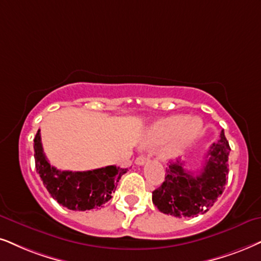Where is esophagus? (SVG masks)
<instances>
[{
	"mask_svg": "<svg viewBox=\"0 0 261 261\" xmlns=\"http://www.w3.org/2000/svg\"><path fill=\"white\" fill-rule=\"evenodd\" d=\"M148 161V156H144V155H140V156L136 158V160H135V163L138 166H142V165H144Z\"/></svg>",
	"mask_w": 261,
	"mask_h": 261,
	"instance_id": "1",
	"label": "esophagus"
}]
</instances>
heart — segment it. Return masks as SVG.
<instances>
[{
  "label": "heart",
  "mask_w": 261,
  "mask_h": 261,
  "mask_svg": "<svg viewBox=\"0 0 261 261\" xmlns=\"http://www.w3.org/2000/svg\"><path fill=\"white\" fill-rule=\"evenodd\" d=\"M202 121L200 118L186 115H171L156 121L151 126L143 144L147 147H159L161 159H176L184 153V150L193 143L199 135Z\"/></svg>",
  "instance_id": "heart-1"
}]
</instances>
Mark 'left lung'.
I'll use <instances>...</instances> for the list:
<instances>
[{
  "label": "left lung",
  "mask_w": 261,
  "mask_h": 261,
  "mask_svg": "<svg viewBox=\"0 0 261 261\" xmlns=\"http://www.w3.org/2000/svg\"><path fill=\"white\" fill-rule=\"evenodd\" d=\"M230 150L222 131L220 140L210 147L200 172L186 169L179 161L170 163L163 184L153 191L155 207L177 218L206 213L225 189Z\"/></svg>",
  "instance_id": "1"
}]
</instances>
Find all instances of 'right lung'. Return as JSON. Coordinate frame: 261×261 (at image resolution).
<instances>
[{
	"label": "right lung",
	"mask_w": 261,
	"mask_h": 261,
	"mask_svg": "<svg viewBox=\"0 0 261 261\" xmlns=\"http://www.w3.org/2000/svg\"><path fill=\"white\" fill-rule=\"evenodd\" d=\"M39 131L34 140L36 170L53 199L72 211L98 208L112 199L111 194L127 169L114 165L82 172L55 169L45 158Z\"/></svg>",
	"instance_id": "1"
}]
</instances>
